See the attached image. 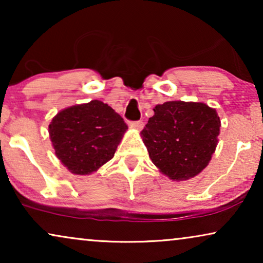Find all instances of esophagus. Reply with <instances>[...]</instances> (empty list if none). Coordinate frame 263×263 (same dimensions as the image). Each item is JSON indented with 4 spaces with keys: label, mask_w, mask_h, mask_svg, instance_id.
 <instances>
[{
    "label": "esophagus",
    "mask_w": 263,
    "mask_h": 263,
    "mask_svg": "<svg viewBox=\"0 0 263 263\" xmlns=\"http://www.w3.org/2000/svg\"><path fill=\"white\" fill-rule=\"evenodd\" d=\"M129 125H130L132 128H135V129H142L143 122L142 121H132V122H129Z\"/></svg>",
    "instance_id": "obj_1"
}]
</instances>
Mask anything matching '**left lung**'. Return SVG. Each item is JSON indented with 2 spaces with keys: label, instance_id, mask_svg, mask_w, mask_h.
Listing matches in <instances>:
<instances>
[{
  "label": "left lung",
  "instance_id": "left-lung-1",
  "mask_svg": "<svg viewBox=\"0 0 263 263\" xmlns=\"http://www.w3.org/2000/svg\"><path fill=\"white\" fill-rule=\"evenodd\" d=\"M141 132L152 163L171 179L199 175L218 143L220 118L203 103L167 102L154 107Z\"/></svg>",
  "mask_w": 263,
  "mask_h": 263
}]
</instances>
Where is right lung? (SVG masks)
<instances>
[{
  "mask_svg": "<svg viewBox=\"0 0 263 263\" xmlns=\"http://www.w3.org/2000/svg\"><path fill=\"white\" fill-rule=\"evenodd\" d=\"M128 125L100 100L60 111L49 125L59 159L74 175H89L112 159Z\"/></svg>",
  "mask_w": 263,
  "mask_h": 263,
  "instance_id": "add662e5",
  "label": "right lung"
}]
</instances>
